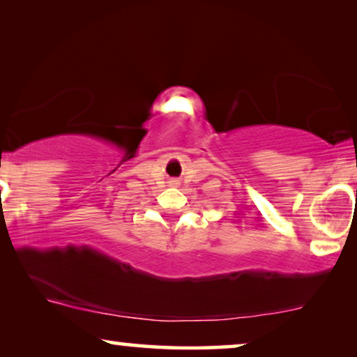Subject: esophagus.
Masks as SVG:
<instances>
[{
  "mask_svg": "<svg viewBox=\"0 0 357 357\" xmlns=\"http://www.w3.org/2000/svg\"><path fill=\"white\" fill-rule=\"evenodd\" d=\"M170 185H172V187H177V185H178V180L172 178V180H170Z\"/></svg>",
  "mask_w": 357,
  "mask_h": 357,
  "instance_id": "esophagus-1",
  "label": "esophagus"
}]
</instances>
